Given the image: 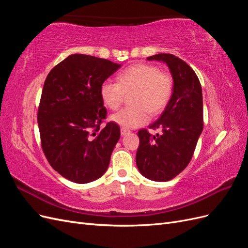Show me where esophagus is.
I'll return each mask as SVG.
<instances>
[{
  "mask_svg": "<svg viewBox=\"0 0 248 248\" xmlns=\"http://www.w3.org/2000/svg\"><path fill=\"white\" fill-rule=\"evenodd\" d=\"M130 131L128 130V129H126V128H121V136L122 137H124V136H126V134H128Z\"/></svg>",
  "mask_w": 248,
  "mask_h": 248,
  "instance_id": "1",
  "label": "esophagus"
}]
</instances>
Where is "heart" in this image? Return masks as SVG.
I'll return each mask as SVG.
<instances>
[{
	"label": "heart",
	"mask_w": 248,
	"mask_h": 248,
	"mask_svg": "<svg viewBox=\"0 0 248 248\" xmlns=\"http://www.w3.org/2000/svg\"><path fill=\"white\" fill-rule=\"evenodd\" d=\"M129 93H132L129 100L132 107L115 112L109 120L124 128H136L148 122V111L155 116L167 107L172 93V79L153 65L136 64L120 73L117 82L106 80L100 86L101 100L109 109H117L125 94Z\"/></svg>",
	"instance_id": "1"
}]
</instances>
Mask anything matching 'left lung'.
<instances>
[{"mask_svg":"<svg viewBox=\"0 0 248 248\" xmlns=\"http://www.w3.org/2000/svg\"><path fill=\"white\" fill-rule=\"evenodd\" d=\"M148 61L166 64L172 78V94L160 118L149 126L162 133L151 136L139 131L137 167L140 174L156 182H167L179 175L193 155L202 131V93L191 67L170 54H158Z\"/></svg>","mask_w":248,"mask_h":248,"instance_id":"obj_1","label":"left lung"}]
</instances>
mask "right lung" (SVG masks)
Here are the masks:
<instances>
[{
  "mask_svg": "<svg viewBox=\"0 0 248 248\" xmlns=\"http://www.w3.org/2000/svg\"><path fill=\"white\" fill-rule=\"evenodd\" d=\"M121 66L73 54L44 81L37 117L42 149L52 169L69 181H95L108 168L120 127L109 122L100 128L107 116L100 86Z\"/></svg>",
  "mask_w": 248,
  "mask_h": 248,
  "instance_id": "right-lung-1",
  "label": "right lung"
}]
</instances>
